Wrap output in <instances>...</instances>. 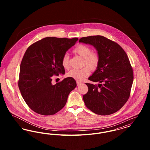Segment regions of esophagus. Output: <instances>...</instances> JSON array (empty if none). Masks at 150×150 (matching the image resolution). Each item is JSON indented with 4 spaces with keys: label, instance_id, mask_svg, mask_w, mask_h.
Segmentation results:
<instances>
[{
    "label": "esophagus",
    "instance_id": "1",
    "mask_svg": "<svg viewBox=\"0 0 150 150\" xmlns=\"http://www.w3.org/2000/svg\"><path fill=\"white\" fill-rule=\"evenodd\" d=\"M76 83H77V86H79L80 85H81V84H82V83L81 82H80V81H76Z\"/></svg>",
    "mask_w": 150,
    "mask_h": 150
}]
</instances>
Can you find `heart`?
Returning <instances> with one entry per match:
<instances>
[{
  "label": "heart",
  "mask_w": 150,
  "mask_h": 150,
  "mask_svg": "<svg viewBox=\"0 0 150 150\" xmlns=\"http://www.w3.org/2000/svg\"><path fill=\"white\" fill-rule=\"evenodd\" d=\"M73 53L83 59V66L86 67L80 70H71L67 74L68 77L74 79L78 81H81L89 75V69L91 71L95 70L100 62L98 55L92 52V50L87 45L80 44L73 50ZM63 67L67 69L69 67V57L65 54L61 61Z\"/></svg>",
  "instance_id": "1"
}]
</instances>
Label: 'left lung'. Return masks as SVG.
Masks as SVG:
<instances>
[{
  "label": "left lung",
  "instance_id": "1",
  "mask_svg": "<svg viewBox=\"0 0 150 150\" xmlns=\"http://www.w3.org/2000/svg\"><path fill=\"white\" fill-rule=\"evenodd\" d=\"M79 43L94 47L99 64L88 79L98 86L86 83L88 92L83 98L86 106L100 115L112 114L128 100L133 72L126 53L116 43L100 35L83 37Z\"/></svg>",
  "mask_w": 150,
  "mask_h": 150
}]
</instances>
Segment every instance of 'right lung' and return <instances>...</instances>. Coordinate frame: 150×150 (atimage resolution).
Returning <instances> with one entry per match:
<instances>
[{"label":"right lung","instance_id":"obj_1","mask_svg":"<svg viewBox=\"0 0 150 150\" xmlns=\"http://www.w3.org/2000/svg\"><path fill=\"white\" fill-rule=\"evenodd\" d=\"M78 39L47 37L31 45L20 65L18 87L25 102L39 114L51 115L61 110L76 86L68 77L53 84L52 76L64 75L61 61Z\"/></svg>","mask_w":150,"mask_h":150}]
</instances>
